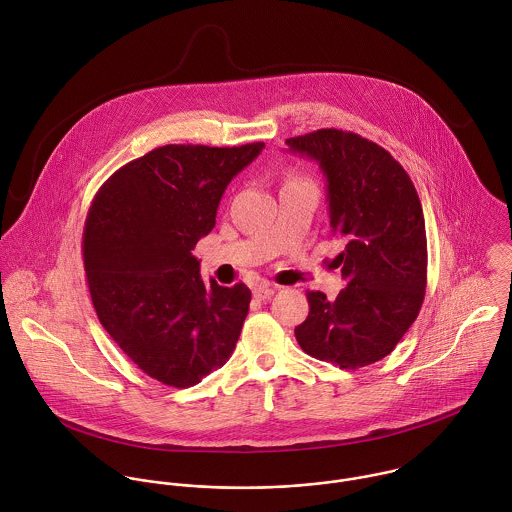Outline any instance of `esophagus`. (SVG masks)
Wrapping results in <instances>:
<instances>
[{"instance_id": "1", "label": "esophagus", "mask_w": 512, "mask_h": 512, "mask_svg": "<svg viewBox=\"0 0 512 512\" xmlns=\"http://www.w3.org/2000/svg\"><path fill=\"white\" fill-rule=\"evenodd\" d=\"M275 291H277V287H271V285H267V283H261V285H257V287L253 289V297L259 299V301H267V299H271V297L275 295Z\"/></svg>"}]
</instances>
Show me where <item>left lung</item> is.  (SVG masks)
<instances>
[{
    "label": "left lung",
    "mask_w": 512,
    "mask_h": 512,
    "mask_svg": "<svg viewBox=\"0 0 512 512\" xmlns=\"http://www.w3.org/2000/svg\"><path fill=\"white\" fill-rule=\"evenodd\" d=\"M287 144L320 164L330 227L346 241L336 257L346 287L334 301L308 291L297 342L312 358L364 368L396 348L423 305L427 237L419 196L402 164L360 134L320 128Z\"/></svg>",
    "instance_id": "8db88e82"
}]
</instances>
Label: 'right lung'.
Returning <instances> with one entry per match:
<instances>
[{"mask_svg":"<svg viewBox=\"0 0 512 512\" xmlns=\"http://www.w3.org/2000/svg\"><path fill=\"white\" fill-rule=\"evenodd\" d=\"M265 148L166 144L99 188L83 233L97 316L150 378L190 388L221 368L239 340L251 291L205 285L196 243L215 225L227 184Z\"/></svg>","mask_w":512,"mask_h":512,"instance_id":"1","label":"right lung"}]
</instances>
